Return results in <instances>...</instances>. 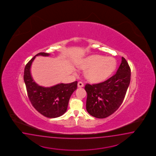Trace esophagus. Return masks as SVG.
<instances>
[{
	"mask_svg": "<svg viewBox=\"0 0 156 156\" xmlns=\"http://www.w3.org/2000/svg\"><path fill=\"white\" fill-rule=\"evenodd\" d=\"M83 83L81 81H79L78 83H77V86H78V87H83Z\"/></svg>",
	"mask_w": 156,
	"mask_h": 156,
	"instance_id": "34e87169",
	"label": "esophagus"
}]
</instances>
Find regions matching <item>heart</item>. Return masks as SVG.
I'll list each match as a JSON object with an SVG mask.
<instances>
[{
  "label": "heart",
  "mask_w": 156,
  "mask_h": 156,
  "mask_svg": "<svg viewBox=\"0 0 156 156\" xmlns=\"http://www.w3.org/2000/svg\"><path fill=\"white\" fill-rule=\"evenodd\" d=\"M84 70H88L86 73L87 79L92 83H100L107 79L113 73L116 62L111 57L94 55L83 60L80 66Z\"/></svg>",
  "instance_id": "obj_1"
}]
</instances>
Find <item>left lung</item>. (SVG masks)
Wrapping results in <instances>:
<instances>
[{
  "instance_id": "obj_1",
  "label": "left lung",
  "mask_w": 156,
  "mask_h": 156,
  "mask_svg": "<svg viewBox=\"0 0 156 156\" xmlns=\"http://www.w3.org/2000/svg\"><path fill=\"white\" fill-rule=\"evenodd\" d=\"M130 80V67L122 57L116 74L102 83L86 85V106L88 113L98 119H104L114 113L125 98Z\"/></svg>"
}]
</instances>
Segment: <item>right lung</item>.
<instances>
[{"instance_id":"1","label":"right lung","mask_w":156,"mask_h":156,"mask_svg":"<svg viewBox=\"0 0 156 156\" xmlns=\"http://www.w3.org/2000/svg\"><path fill=\"white\" fill-rule=\"evenodd\" d=\"M49 56L46 52H40L26 65L24 80L29 100L36 110L48 118H56L64 115L66 110L71 96L77 89V81L70 83H58L49 87L37 85L31 75L30 67L37 56Z\"/></svg>"}]
</instances>
